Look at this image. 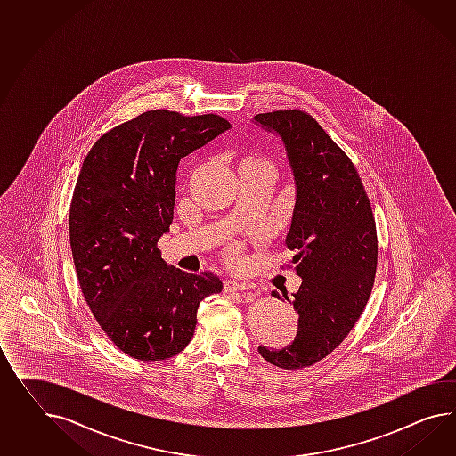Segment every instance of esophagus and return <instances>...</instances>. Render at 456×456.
I'll list each match as a JSON object with an SVG mask.
<instances>
[{
  "label": "esophagus",
  "mask_w": 456,
  "mask_h": 456,
  "mask_svg": "<svg viewBox=\"0 0 456 456\" xmlns=\"http://www.w3.org/2000/svg\"><path fill=\"white\" fill-rule=\"evenodd\" d=\"M223 289H224V292L248 291L249 286L246 282H240V281L226 280L223 284Z\"/></svg>",
  "instance_id": "1"
}]
</instances>
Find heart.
Returning <instances> with one entry per match:
<instances>
[{
  "instance_id": "obj_1",
  "label": "heart",
  "mask_w": 456,
  "mask_h": 456,
  "mask_svg": "<svg viewBox=\"0 0 456 456\" xmlns=\"http://www.w3.org/2000/svg\"><path fill=\"white\" fill-rule=\"evenodd\" d=\"M240 168H263V170H268V172H271V174L274 175V165H273V162L268 160V159H265L263 155H255V153L245 157V159L241 160V164H240ZM236 255H238V248L232 246L228 256H230L232 261H234Z\"/></svg>"
}]
</instances>
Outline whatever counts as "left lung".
<instances>
[{"label": "left lung", "instance_id": "obj_1", "mask_svg": "<svg viewBox=\"0 0 456 456\" xmlns=\"http://www.w3.org/2000/svg\"><path fill=\"white\" fill-rule=\"evenodd\" d=\"M253 122L280 137L291 167L296 190L286 246L303 280L292 294L299 324L291 346L257 351L273 365L301 369L334 351L362 314L377 269L374 213L351 159L309 114L276 110Z\"/></svg>", "mask_w": 456, "mask_h": 456}]
</instances>
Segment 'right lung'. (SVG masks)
<instances>
[{"label": "right lung", "mask_w": 456, "mask_h": 456, "mask_svg": "<svg viewBox=\"0 0 456 456\" xmlns=\"http://www.w3.org/2000/svg\"><path fill=\"white\" fill-rule=\"evenodd\" d=\"M230 127L215 114L149 110L109 130L82 164L69 211L74 266L99 326L134 359L183 351L200 303L223 289L211 271L168 266L157 243L174 220L180 160Z\"/></svg>", "instance_id": "obj_1"}]
</instances>
